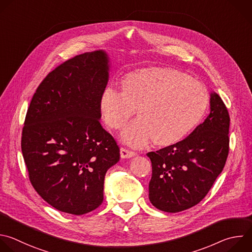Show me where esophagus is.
<instances>
[{"instance_id": "obj_1", "label": "esophagus", "mask_w": 252, "mask_h": 252, "mask_svg": "<svg viewBox=\"0 0 252 252\" xmlns=\"http://www.w3.org/2000/svg\"><path fill=\"white\" fill-rule=\"evenodd\" d=\"M136 153L134 151H130L126 148H121V157L122 158H130L133 157Z\"/></svg>"}]
</instances>
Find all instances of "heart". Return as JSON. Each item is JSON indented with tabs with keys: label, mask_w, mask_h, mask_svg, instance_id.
<instances>
[{
	"label": "heart",
	"mask_w": 252,
	"mask_h": 252,
	"mask_svg": "<svg viewBox=\"0 0 252 252\" xmlns=\"http://www.w3.org/2000/svg\"><path fill=\"white\" fill-rule=\"evenodd\" d=\"M121 89L106 87L98 107L104 123L113 129L122 128L136 109L139 118L122 133L123 141L134 147L150 138L155 145L178 142L201 124L210 104L203 83L172 68L129 72L122 78Z\"/></svg>",
	"instance_id": "heart-1"
}]
</instances>
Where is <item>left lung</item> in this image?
<instances>
[{
  "label": "left lung",
  "mask_w": 252,
  "mask_h": 252,
  "mask_svg": "<svg viewBox=\"0 0 252 252\" xmlns=\"http://www.w3.org/2000/svg\"><path fill=\"white\" fill-rule=\"evenodd\" d=\"M229 116L220 97L210 95V114L183 140L148 152L152 165L149 201L178 213L200 203L221 173L228 154Z\"/></svg>",
  "instance_id": "8db88e82"
}]
</instances>
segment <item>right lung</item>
<instances>
[{
	"mask_svg": "<svg viewBox=\"0 0 252 252\" xmlns=\"http://www.w3.org/2000/svg\"><path fill=\"white\" fill-rule=\"evenodd\" d=\"M105 50L77 55L51 71L34 93L23 128L30 180L56 210L84 215L104 200V180L120 148L100 124L98 101L109 81Z\"/></svg>",
	"mask_w": 252,
	"mask_h": 252,
	"instance_id": "1",
	"label": "right lung"
}]
</instances>
